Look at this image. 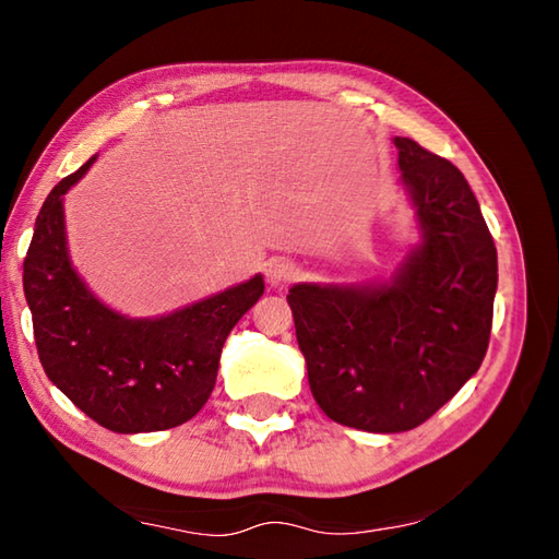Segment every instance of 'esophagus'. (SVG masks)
<instances>
[{
    "label": "esophagus",
    "mask_w": 559,
    "mask_h": 559,
    "mask_svg": "<svg viewBox=\"0 0 559 559\" xmlns=\"http://www.w3.org/2000/svg\"><path fill=\"white\" fill-rule=\"evenodd\" d=\"M300 276V271L296 263L290 261H273L266 266V283L273 290H283L288 288L290 283H296Z\"/></svg>",
    "instance_id": "1"
}]
</instances>
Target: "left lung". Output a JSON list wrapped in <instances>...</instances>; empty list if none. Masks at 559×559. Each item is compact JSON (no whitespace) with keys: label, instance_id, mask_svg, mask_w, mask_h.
<instances>
[{"label":"left lung","instance_id":"obj_1","mask_svg":"<svg viewBox=\"0 0 559 559\" xmlns=\"http://www.w3.org/2000/svg\"><path fill=\"white\" fill-rule=\"evenodd\" d=\"M394 145L419 243L390 278L288 290L318 406L372 433L419 427L478 372L498 288L493 236L461 169L409 138Z\"/></svg>","mask_w":559,"mask_h":559}]
</instances>
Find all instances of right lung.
<instances>
[{
  "mask_svg": "<svg viewBox=\"0 0 559 559\" xmlns=\"http://www.w3.org/2000/svg\"><path fill=\"white\" fill-rule=\"evenodd\" d=\"M98 155L63 177L36 216L24 296L44 372L100 427H179L210 400L231 328L263 296V276L157 318H130L93 296L69 257L63 194Z\"/></svg>",
  "mask_w": 559,
  "mask_h": 559,
  "instance_id": "right-lung-1",
  "label": "right lung"
}]
</instances>
